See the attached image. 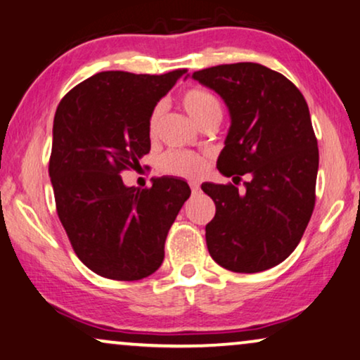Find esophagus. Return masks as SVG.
<instances>
[{
  "mask_svg": "<svg viewBox=\"0 0 360 360\" xmlns=\"http://www.w3.org/2000/svg\"><path fill=\"white\" fill-rule=\"evenodd\" d=\"M191 191H193V193L195 194L199 191V184L198 183H191Z\"/></svg>",
  "mask_w": 360,
  "mask_h": 360,
  "instance_id": "esophagus-1",
  "label": "esophagus"
}]
</instances>
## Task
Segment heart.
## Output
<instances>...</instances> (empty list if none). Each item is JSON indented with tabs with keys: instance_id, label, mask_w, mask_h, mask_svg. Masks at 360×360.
<instances>
[{
	"instance_id": "obj_1",
	"label": "heart",
	"mask_w": 360,
	"mask_h": 360,
	"mask_svg": "<svg viewBox=\"0 0 360 360\" xmlns=\"http://www.w3.org/2000/svg\"><path fill=\"white\" fill-rule=\"evenodd\" d=\"M181 103L191 120L195 124H199L204 120L210 117H222V107L217 97L202 89H191L184 92L181 97ZM161 108H155L150 118V133L155 135L158 130V123H160ZM161 169L167 172V174L186 177V179H195L199 177L207 167V160L204 156L195 155V153L184 151V150H171L165 153L160 162Z\"/></svg>"
}]
</instances>
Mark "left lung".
Wrapping results in <instances>:
<instances>
[{
    "label": "left lung",
    "instance_id": "8db88e82",
    "mask_svg": "<svg viewBox=\"0 0 360 360\" xmlns=\"http://www.w3.org/2000/svg\"><path fill=\"white\" fill-rule=\"evenodd\" d=\"M191 77L229 108L217 169L236 184L250 176L243 191L202 184L215 202L205 225L209 253L230 271L268 270L298 247L314 209L319 151L308 103L285 75L255 62L209 67Z\"/></svg>",
    "mask_w": 360,
    "mask_h": 360
}]
</instances>
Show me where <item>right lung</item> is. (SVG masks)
<instances>
[{
	"label": "right lung",
	"instance_id": "1",
	"mask_svg": "<svg viewBox=\"0 0 360 360\" xmlns=\"http://www.w3.org/2000/svg\"><path fill=\"white\" fill-rule=\"evenodd\" d=\"M184 72H100L56 110L49 176L57 214L77 257L100 276L133 281L155 273L189 199L179 177H155L141 189L124 186L120 176L150 153L153 110Z\"/></svg>",
	"mask_w": 360,
	"mask_h": 360
}]
</instances>
